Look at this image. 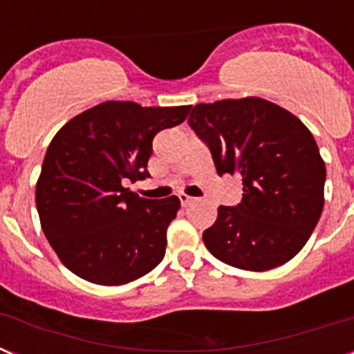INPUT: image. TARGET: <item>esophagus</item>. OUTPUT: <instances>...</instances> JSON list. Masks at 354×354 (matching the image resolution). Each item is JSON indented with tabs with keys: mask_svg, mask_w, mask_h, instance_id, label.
<instances>
[{
	"mask_svg": "<svg viewBox=\"0 0 354 354\" xmlns=\"http://www.w3.org/2000/svg\"><path fill=\"white\" fill-rule=\"evenodd\" d=\"M179 200H180V204H183V207H187V205L195 202V198H193V196H189V195H186V193H180Z\"/></svg>",
	"mask_w": 354,
	"mask_h": 354,
	"instance_id": "1",
	"label": "esophagus"
}]
</instances>
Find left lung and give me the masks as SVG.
<instances>
[{
  "mask_svg": "<svg viewBox=\"0 0 354 354\" xmlns=\"http://www.w3.org/2000/svg\"><path fill=\"white\" fill-rule=\"evenodd\" d=\"M189 126L207 143L218 175H239L243 200L218 207L204 232L218 261L245 271L289 262L324 207L326 167L308 127L261 97L200 102Z\"/></svg>",
  "mask_w": 354,
  "mask_h": 354,
  "instance_id": "left-lung-1",
  "label": "left lung"
}]
</instances>
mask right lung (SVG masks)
I'll return each mask as SVG.
<instances>
[{"mask_svg": "<svg viewBox=\"0 0 354 354\" xmlns=\"http://www.w3.org/2000/svg\"><path fill=\"white\" fill-rule=\"evenodd\" d=\"M189 109L106 101L55 134L35 202L40 227L67 270L97 286H124L162 261L180 200L142 198L126 183L149 177L154 136L183 124Z\"/></svg>", "mask_w": 354, "mask_h": 354, "instance_id": "obj_1", "label": "right lung"}]
</instances>
